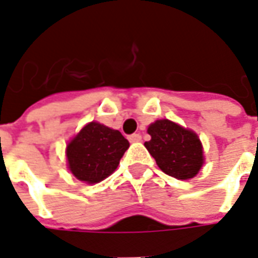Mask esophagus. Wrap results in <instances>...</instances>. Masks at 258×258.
Here are the masks:
<instances>
[{
  "instance_id": "1",
  "label": "esophagus",
  "mask_w": 258,
  "mask_h": 258,
  "mask_svg": "<svg viewBox=\"0 0 258 258\" xmlns=\"http://www.w3.org/2000/svg\"><path fill=\"white\" fill-rule=\"evenodd\" d=\"M141 138H142V137H141L140 134H131L128 137V141L130 142H140Z\"/></svg>"
}]
</instances>
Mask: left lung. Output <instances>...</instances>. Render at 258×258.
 <instances>
[{"instance_id": "8db88e82", "label": "left lung", "mask_w": 258, "mask_h": 258, "mask_svg": "<svg viewBox=\"0 0 258 258\" xmlns=\"http://www.w3.org/2000/svg\"><path fill=\"white\" fill-rule=\"evenodd\" d=\"M151 141L146 149L155 157L163 173L174 178H194L203 164V149L194 131L182 128L167 118L149 125Z\"/></svg>"}]
</instances>
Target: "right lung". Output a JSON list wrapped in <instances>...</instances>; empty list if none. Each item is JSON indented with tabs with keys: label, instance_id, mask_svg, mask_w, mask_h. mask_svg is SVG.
<instances>
[{
	"label": "right lung",
	"instance_id": "right-lung-1",
	"mask_svg": "<svg viewBox=\"0 0 258 258\" xmlns=\"http://www.w3.org/2000/svg\"><path fill=\"white\" fill-rule=\"evenodd\" d=\"M128 146V141L120 131L92 121L68 145L69 168L80 181L95 184L117 168Z\"/></svg>",
	"mask_w": 258,
	"mask_h": 258
}]
</instances>
